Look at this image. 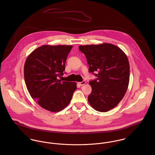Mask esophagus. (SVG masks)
<instances>
[{
    "instance_id": "34e87169",
    "label": "esophagus",
    "mask_w": 155,
    "mask_h": 155,
    "mask_svg": "<svg viewBox=\"0 0 155 155\" xmlns=\"http://www.w3.org/2000/svg\"><path fill=\"white\" fill-rule=\"evenodd\" d=\"M85 84H86V81H84L81 82H78V84H79V85H81V86H82V85H85Z\"/></svg>"
}]
</instances>
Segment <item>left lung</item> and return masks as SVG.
Here are the masks:
<instances>
[{
	"instance_id": "8db88e82",
	"label": "left lung",
	"mask_w": 155,
	"mask_h": 155,
	"mask_svg": "<svg viewBox=\"0 0 155 155\" xmlns=\"http://www.w3.org/2000/svg\"><path fill=\"white\" fill-rule=\"evenodd\" d=\"M79 49L87 58L89 71L97 77L89 82V103L95 110L108 111L119 103L128 87V59L120 48L108 43L81 45Z\"/></svg>"
}]
</instances>
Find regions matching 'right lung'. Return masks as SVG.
Wrapping results in <instances>:
<instances>
[{"label": "right lung", "instance_id": "obj_1", "mask_svg": "<svg viewBox=\"0 0 155 155\" xmlns=\"http://www.w3.org/2000/svg\"><path fill=\"white\" fill-rule=\"evenodd\" d=\"M71 45H43L27 58L25 83L31 98L45 110H62L69 104L76 83L58 79L64 74L65 63Z\"/></svg>", "mask_w": 155, "mask_h": 155}]
</instances>
